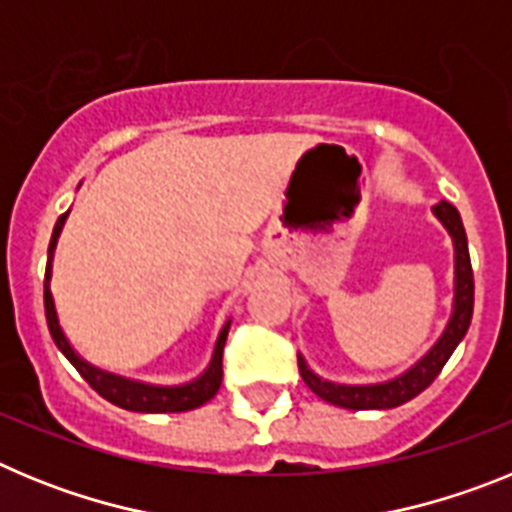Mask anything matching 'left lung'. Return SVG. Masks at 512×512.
Masks as SVG:
<instances>
[{
	"label": "left lung",
	"instance_id": "8db88e82",
	"mask_svg": "<svg viewBox=\"0 0 512 512\" xmlns=\"http://www.w3.org/2000/svg\"><path fill=\"white\" fill-rule=\"evenodd\" d=\"M433 212L438 215L446 230L454 238L456 246V300H454V315L449 320V328L441 336V341L410 369L408 374L392 379L387 384H374V387H343V384L323 382L320 377L310 372L305 361L297 356V366H300L302 382L310 387L318 397H323L330 405L348 410H387L397 408L402 402L413 400L420 392L441 374L446 366L449 356L454 354V348L459 341L467 336L469 323H472V310H474V274H472V261H469V246H467V233L461 225L459 210L451 202L441 200Z\"/></svg>",
	"mask_w": 512,
	"mask_h": 512
}]
</instances>
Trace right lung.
Here are the masks:
<instances>
[{"label":"right lung","instance_id":"right-lung-1","mask_svg":"<svg viewBox=\"0 0 512 512\" xmlns=\"http://www.w3.org/2000/svg\"><path fill=\"white\" fill-rule=\"evenodd\" d=\"M66 215H69V212H63V215L58 217L56 228H53L51 246H48V253H51V256H48V266H45V284H43L45 320H48V330H51L56 346L61 348V354L76 366V372L87 379L89 387H92L97 395H102L104 400H110L112 405H117V408L122 410H133V413H184V410L200 408V405H205L207 400H212V397L217 395V390H220V384H223V348H225V338H228L230 320L223 325V330H220V338H217L215 354H212L207 372L202 374L200 379H194V382L182 384V387H148V384L130 382V379L115 377V374L99 372V369H94V366H89L87 361H81L79 356L74 354V348L69 346V341H66V336H63L61 325H58L51 287H48V282H51L53 248H56L58 233H61Z\"/></svg>","mask_w":512,"mask_h":512}]
</instances>
